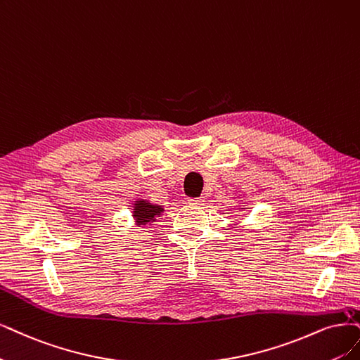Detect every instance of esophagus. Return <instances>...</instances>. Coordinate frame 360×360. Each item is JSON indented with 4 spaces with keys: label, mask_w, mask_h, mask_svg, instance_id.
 Here are the masks:
<instances>
[{
    "label": "esophagus",
    "mask_w": 360,
    "mask_h": 360,
    "mask_svg": "<svg viewBox=\"0 0 360 360\" xmlns=\"http://www.w3.org/2000/svg\"><path fill=\"white\" fill-rule=\"evenodd\" d=\"M188 203L193 205V206H202L205 203V198L203 197H195V198L190 197L188 198Z\"/></svg>",
    "instance_id": "esophagus-1"
}]
</instances>
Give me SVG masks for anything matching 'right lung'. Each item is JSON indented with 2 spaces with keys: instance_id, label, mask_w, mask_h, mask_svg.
<instances>
[{
  "instance_id": "add662e5",
  "label": "right lung",
  "mask_w": 360,
  "mask_h": 360,
  "mask_svg": "<svg viewBox=\"0 0 360 360\" xmlns=\"http://www.w3.org/2000/svg\"><path fill=\"white\" fill-rule=\"evenodd\" d=\"M165 212V207L160 205H154L148 200H143V198H138V200L133 203L131 217L135 219L136 227H145V225H151L157 221V218Z\"/></svg>"
}]
</instances>
